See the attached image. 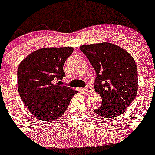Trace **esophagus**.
I'll use <instances>...</instances> for the list:
<instances>
[{"label":"esophagus","instance_id":"obj_1","mask_svg":"<svg viewBox=\"0 0 155 155\" xmlns=\"http://www.w3.org/2000/svg\"><path fill=\"white\" fill-rule=\"evenodd\" d=\"M84 90L86 92H92V91H93V89H92V86H86V87L84 88Z\"/></svg>","mask_w":155,"mask_h":155}]
</instances>
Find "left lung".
<instances>
[{"mask_svg": "<svg viewBox=\"0 0 155 155\" xmlns=\"http://www.w3.org/2000/svg\"><path fill=\"white\" fill-rule=\"evenodd\" d=\"M96 73L94 89L102 105L94 109L105 118L122 115L138 92V69L131 55L111 43L82 45L79 47Z\"/></svg>", "mask_w": 155, "mask_h": 155, "instance_id": "8db88e82", "label": "left lung"}]
</instances>
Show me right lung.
Segmentation results:
<instances>
[{"mask_svg":"<svg viewBox=\"0 0 155 155\" xmlns=\"http://www.w3.org/2000/svg\"><path fill=\"white\" fill-rule=\"evenodd\" d=\"M73 52L72 47L40 49L19 65L20 96L32 115L40 121H54L62 116L77 92L60 84L66 76L63 65Z\"/></svg>","mask_w":155,"mask_h":155,"instance_id":"add662e5","label":"right lung"}]
</instances>
